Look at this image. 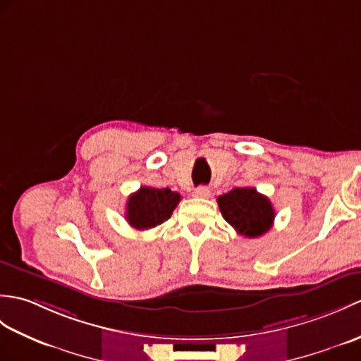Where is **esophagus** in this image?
Instances as JSON below:
<instances>
[{"instance_id":"esophagus-1","label":"esophagus","mask_w":361,"mask_h":361,"mask_svg":"<svg viewBox=\"0 0 361 361\" xmlns=\"http://www.w3.org/2000/svg\"><path fill=\"white\" fill-rule=\"evenodd\" d=\"M194 197L197 198H209L211 197V190H209L206 186H200L194 190Z\"/></svg>"}]
</instances>
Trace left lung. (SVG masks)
Here are the masks:
<instances>
[{
	"instance_id": "left-lung-1",
	"label": "left lung",
	"mask_w": 361,
	"mask_h": 361,
	"mask_svg": "<svg viewBox=\"0 0 361 361\" xmlns=\"http://www.w3.org/2000/svg\"><path fill=\"white\" fill-rule=\"evenodd\" d=\"M216 201L223 219L240 235L255 238L272 228L275 219L272 203L255 188H235Z\"/></svg>"
}]
</instances>
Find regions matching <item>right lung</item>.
I'll list each match as a JSON object with an SVG mask.
<instances>
[{
    "instance_id": "obj_1",
    "label": "right lung",
    "mask_w": 361,
    "mask_h": 361,
    "mask_svg": "<svg viewBox=\"0 0 361 361\" xmlns=\"http://www.w3.org/2000/svg\"><path fill=\"white\" fill-rule=\"evenodd\" d=\"M180 200L178 192H172L169 188L142 186L133 192L126 203V221L138 231L155 228L171 219Z\"/></svg>"
}]
</instances>
